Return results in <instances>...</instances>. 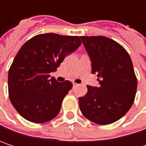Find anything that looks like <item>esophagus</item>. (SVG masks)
<instances>
[{
  "label": "esophagus",
  "mask_w": 146,
  "mask_h": 146,
  "mask_svg": "<svg viewBox=\"0 0 146 146\" xmlns=\"http://www.w3.org/2000/svg\"><path fill=\"white\" fill-rule=\"evenodd\" d=\"M78 85V84H76V83H73V89H75V88H76V87H77Z\"/></svg>",
  "instance_id": "1"
}]
</instances>
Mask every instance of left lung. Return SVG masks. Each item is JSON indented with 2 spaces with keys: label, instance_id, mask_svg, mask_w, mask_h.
Returning <instances> with one entry per match:
<instances>
[{
  "label": "left lung",
  "instance_id": "obj_1",
  "mask_svg": "<svg viewBox=\"0 0 146 146\" xmlns=\"http://www.w3.org/2000/svg\"><path fill=\"white\" fill-rule=\"evenodd\" d=\"M81 39L100 85H87L86 95L78 97L80 111L95 123H112L128 112L135 98L137 78L131 58L121 44L107 37Z\"/></svg>",
  "mask_w": 146,
  "mask_h": 146
}]
</instances>
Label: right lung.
Returning a JSON list of instances; mask_svg holds the SVG:
<instances>
[{
  "mask_svg": "<svg viewBox=\"0 0 146 146\" xmlns=\"http://www.w3.org/2000/svg\"><path fill=\"white\" fill-rule=\"evenodd\" d=\"M81 37L38 35L18 50L8 72L9 98L26 120L42 123L57 116L73 84L60 83L50 73L82 44Z\"/></svg>",
  "mask_w": 146,
  "mask_h": 146,
  "instance_id": "obj_1",
  "label": "right lung"
}]
</instances>
